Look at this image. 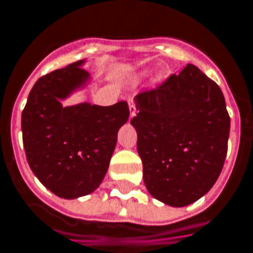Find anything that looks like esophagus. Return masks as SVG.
I'll return each mask as SVG.
<instances>
[{"label":"esophagus","mask_w":253,"mask_h":253,"mask_svg":"<svg viewBox=\"0 0 253 253\" xmlns=\"http://www.w3.org/2000/svg\"><path fill=\"white\" fill-rule=\"evenodd\" d=\"M128 104H129V111H130V117H133V116H134V115L137 114L136 102H134L133 99H129Z\"/></svg>","instance_id":"esophagus-1"}]
</instances>
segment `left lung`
<instances>
[{
    "instance_id": "8db88e82",
    "label": "left lung",
    "mask_w": 253,
    "mask_h": 253,
    "mask_svg": "<svg viewBox=\"0 0 253 253\" xmlns=\"http://www.w3.org/2000/svg\"><path fill=\"white\" fill-rule=\"evenodd\" d=\"M137 151L143 181L154 199L187 207L217 181L230 134L221 88L188 64L159 86L136 95Z\"/></svg>"
}]
</instances>
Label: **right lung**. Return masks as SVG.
<instances>
[{
  "label": "right lung",
  "mask_w": 253,
  "mask_h": 253,
  "mask_svg": "<svg viewBox=\"0 0 253 253\" xmlns=\"http://www.w3.org/2000/svg\"><path fill=\"white\" fill-rule=\"evenodd\" d=\"M84 60L36 81L22 112V134L32 172L50 192L77 199L100 185L110 166L117 132L129 117L126 102L102 107H64L62 99L88 81Z\"/></svg>",
  "instance_id": "add662e5"
}]
</instances>
